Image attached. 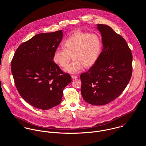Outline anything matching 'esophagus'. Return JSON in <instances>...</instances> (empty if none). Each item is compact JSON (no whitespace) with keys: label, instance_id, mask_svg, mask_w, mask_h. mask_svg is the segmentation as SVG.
<instances>
[{"label":"esophagus","instance_id":"esophagus-1","mask_svg":"<svg viewBox=\"0 0 146 146\" xmlns=\"http://www.w3.org/2000/svg\"><path fill=\"white\" fill-rule=\"evenodd\" d=\"M71 78H72V79H76L78 78V76H75V75H72Z\"/></svg>","mask_w":146,"mask_h":146}]
</instances>
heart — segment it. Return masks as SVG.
<instances>
[{
    "label": "heart",
    "mask_w": 146,
    "mask_h": 146,
    "mask_svg": "<svg viewBox=\"0 0 146 146\" xmlns=\"http://www.w3.org/2000/svg\"><path fill=\"white\" fill-rule=\"evenodd\" d=\"M64 48H58L53 55V61L61 67H65L72 56L73 62L64 70L68 73L76 74L84 66H93L101 55L102 43L96 34L78 31L74 33L64 42Z\"/></svg>",
    "instance_id": "heart-1"
}]
</instances>
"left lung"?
<instances>
[{"label": "left lung", "mask_w": 146, "mask_h": 146, "mask_svg": "<svg viewBox=\"0 0 146 146\" xmlns=\"http://www.w3.org/2000/svg\"><path fill=\"white\" fill-rule=\"evenodd\" d=\"M103 49L97 63L81 74V93L85 102L100 106L118 97L132 74L133 56L125 39L110 26L98 24Z\"/></svg>", "instance_id": "8db88e82"}]
</instances>
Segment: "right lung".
Masks as SVG:
<instances>
[{
    "instance_id": "1",
    "label": "right lung",
    "mask_w": 146,
    "mask_h": 146,
    "mask_svg": "<svg viewBox=\"0 0 146 146\" xmlns=\"http://www.w3.org/2000/svg\"><path fill=\"white\" fill-rule=\"evenodd\" d=\"M63 38L62 30L37 34L18 47L11 62L17 89L28 104L41 110L60 104L64 88L71 82L53 61Z\"/></svg>"
}]
</instances>
